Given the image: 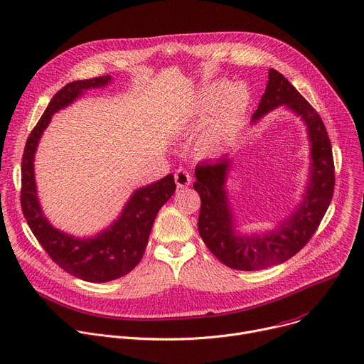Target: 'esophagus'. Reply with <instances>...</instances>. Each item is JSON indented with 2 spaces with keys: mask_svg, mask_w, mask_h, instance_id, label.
<instances>
[{
  "mask_svg": "<svg viewBox=\"0 0 364 364\" xmlns=\"http://www.w3.org/2000/svg\"><path fill=\"white\" fill-rule=\"evenodd\" d=\"M174 178H176V184L178 187H186L191 183V174L186 168H178L174 174Z\"/></svg>",
  "mask_w": 364,
  "mask_h": 364,
  "instance_id": "obj_1",
  "label": "esophagus"
}]
</instances>
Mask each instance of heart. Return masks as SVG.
I'll return each instance as SVG.
<instances>
[{"label":"heart","instance_id":"obj_1","mask_svg":"<svg viewBox=\"0 0 364 364\" xmlns=\"http://www.w3.org/2000/svg\"><path fill=\"white\" fill-rule=\"evenodd\" d=\"M248 106L250 94L244 87L232 88L229 82H219L208 88L194 109L197 120H206L215 114L199 139L200 151L209 154L220 149L245 114Z\"/></svg>","mask_w":364,"mask_h":364}]
</instances>
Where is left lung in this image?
<instances>
[{
	"mask_svg": "<svg viewBox=\"0 0 364 364\" xmlns=\"http://www.w3.org/2000/svg\"><path fill=\"white\" fill-rule=\"evenodd\" d=\"M282 105H286L306 122L312 144V176L302 205L279 229L264 237L242 238L235 235L223 188L230 161L219 158L212 162H199L196 167L193 187L202 200L197 222L199 234L210 252L230 269L254 272L291 258L314 237L333 199L336 170L325 124L305 97L272 68L266 92L252 114V122Z\"/></svg>",
	"mask_w": 364,
	"mask_h": 364,
	"instance_id": "left-lung-1",
	"label": "left lung"
}]
</instances>
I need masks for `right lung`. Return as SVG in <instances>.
Wrapping results in <instances>:
<instances>
[{
  "instance_id": "add662e5",
  "label": "right lung",
  "mask_w": 364,
  "mask_h": 364,
  "mask_svg": "<svg viewBox=\"0 0 364 364\" xmlns=\"http://www.w3.org/2000/svg\"><path fill=\"white\" fill-rule=\"evenodd\" d=\"M110 75L78 80L62 87L53 97L38 124L27 138L21 159L20 203L23 215L39 244L52 261L71 276L91 283H105L134 270L144 257L156 213L176 191L174 176L142 187L134 193L122 216L106 232L90 240H78L59 232L43 216L35 184L33 158L43 130L55 112L67 107L88 88H100Z\"/></svg>"
}]
</instances>
